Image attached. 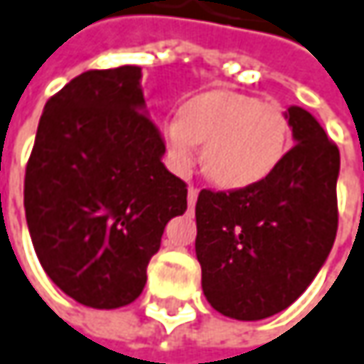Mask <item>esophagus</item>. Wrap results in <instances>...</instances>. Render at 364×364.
I'll list each match as a JSON object with an SVG mask.
<instances>
[{
  "mask_svg": "<svg viewBox=\"0 0 364 364\" xmlns=\"http://www.w3.org/2000/svg\"><path fill=\"white\" fill-rule=\"evenodd\" d=\"M187 202H189L191 208L196 206V202H198V189H196V187H189V191H187Z\"/></svg>",
  "mask_w": 364,
  "mask_h": 364,
  "instance_id": "34e87169",
  "label": "esophagus"
}]
</instances>
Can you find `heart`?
I'll return each instance as SVG.
<instances>
[{"instance_id":"heart-1","label":"heart","mask_w":364,"mask_h":364,"mask_svg":"<svg viewBox=\"0 0 364 364\" xmlns=\"http://www.w3.org/2000/svg\"><path fill=\"white\" fill-rule=\"evenodd\" d=\"M291 127L279 104L237 91H206L162 124V146L177 175L206 158L208 177L227 189L264 181L289 149Z\"/></svg>"}]
</instances>
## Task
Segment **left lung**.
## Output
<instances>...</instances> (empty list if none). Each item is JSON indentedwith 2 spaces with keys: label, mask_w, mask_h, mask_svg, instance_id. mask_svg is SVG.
I'll list each match as a JSON object with an SVG mask.
<instances>
[{
  "label": "left lung",
  "mask_w": 364,
  "mask_h": 364,
  "mask_svg": "<svg viewBox=\"0 0 364 364\" xmlns=\"http://www.w3.org/2000/svg\"><path fill=\"white\" fill-rule=\"evenodd\" d=\"M285 114L296 146L275 173L235 191L202 189L196 204L204 296L237 321L294 304L336 242L340 149L304 108Z\"/></svg>",
  "instance_id": "1"
}]
</instances>
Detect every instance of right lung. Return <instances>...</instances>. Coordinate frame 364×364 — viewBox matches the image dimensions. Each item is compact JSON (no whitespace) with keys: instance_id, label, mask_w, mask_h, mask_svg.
I'll list each match as a JSON object with an SVG mask.
<instances>
[{"instance_id":"right-lung-1","label":"right lung","mask_w":364,"mask_h":364,"mask_svg":"<svg viewBox=\"0 0 364 364\" xmlns=\"http://www.w3.org/2000/svg\"><path fill=\"white\" fill-rule=\"evenodd\" d=\"M141 68L87 70L48 100L24 175L26 225L43 271L89 309H120L146 287L187 185L162 162Z\"/></svg>"}]
</instances>
